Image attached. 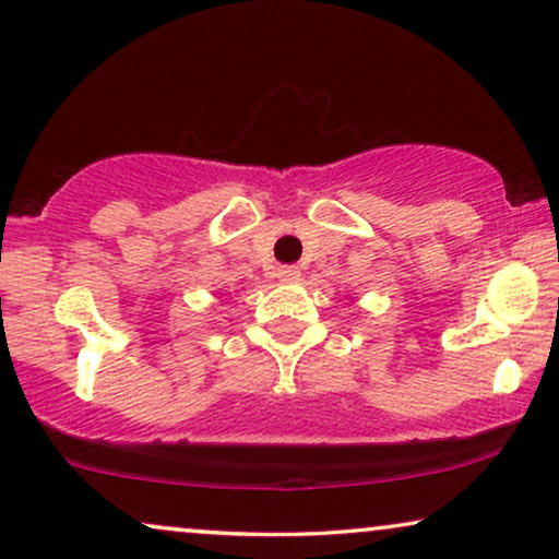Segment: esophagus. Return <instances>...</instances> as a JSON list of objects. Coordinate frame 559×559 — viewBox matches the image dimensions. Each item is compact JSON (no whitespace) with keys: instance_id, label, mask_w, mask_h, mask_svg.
Returning a JSON list of instances; mask_svg holds the SVG:
<instances>
[{"instance_id":"1","label":"esophagus","mask_w":559,"mask_h":559,"mask_svg":"<svg viewBox=\"0 0 559 559\" xmlns=\"http://www.w3.org/2000/svg\"><path fill=\"white\" fill-rule=\"evenodd\" d=\"M277 277L280 282H297L300 280V270H297V266H280Z\"/></svg>"}]
</instances>
